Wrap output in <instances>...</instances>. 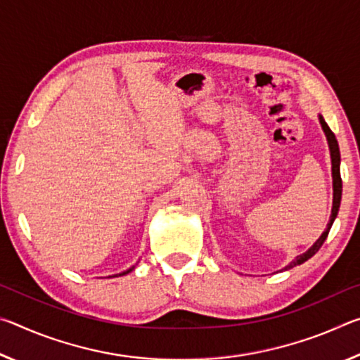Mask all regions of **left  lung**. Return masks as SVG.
<instances>
[{"instance_id":"1","label":"left lung","mask_w":360,"mask_h":360,"mask_svg":"<svg viewBox=\"0 0 360 360\" xmlns=\"http://www.w3.org/2000/svg\"><path fill=\"white\" fill-rule=\"evenodd\" d=\"M319 120H321V125L322 129L326 131V136H327V141H328V148H330V155H332V176H333V206H332V214H330V221L327 224V229L324 233L319 236V240L314 243V245L308 249L307 252L298 255V257L289 264L288 266L284 268V270H289V268L295 266V265H300L303 262H307L308 259H311L313 255L319 251L322 243L326 241L328 231H330L332 224L335 221V217L338 214V210H340V202H341V176H340V149H338V143H337V138H335L333 131L328 129V125L326 124V120L322 115H319Z\"/></svg>"}]
</instances>
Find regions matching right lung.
<instances>
[{
  "instance_id": "add662e5",
  "label": "right lung",
  "mask_w": 360,
  "mask_h": 360,
  "mask_svg": "<svg viewBox=\"0 0 360 360\" xmlns=\"http://www.w3.org/2000/svg\"><path fill=\"white\" fill-rule=\"evenodd\" d=\"M133 268H135V266H131V268H129V270H127V271H124V273H120V275H119V276H122V275H127V273H130V271L133 270ZM115 276H117V275H115Z\"/></svg>"
}]
</instances>
